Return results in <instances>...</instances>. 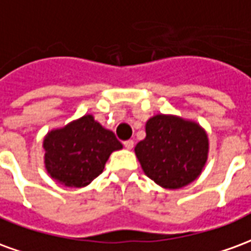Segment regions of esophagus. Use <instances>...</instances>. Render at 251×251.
Segmentation results:
<instances>
[{
	"mask_svg": "<svg viewBox=\"0 0 251 251\" xmlns=\"http://www.w3.org/2000/svg\"><path fill=\"white\" fill-rule=\"evenodd\" d=\"M124 147H125L127 151H130V149H133V147H134V142H133V140H127V141L124 142Z\"/></svg>",
	"mask_w": 251,
	"mask_h": 251,
	"instance_id": "obj_1",
	"label": "esophagus"
}]
</instances>
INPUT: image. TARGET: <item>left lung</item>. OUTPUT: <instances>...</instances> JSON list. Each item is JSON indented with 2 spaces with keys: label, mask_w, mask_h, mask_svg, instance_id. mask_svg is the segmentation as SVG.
Segmentation results:
<instances>
[{
  "label": "left lung",
  "mask_w": 251,
  "mask_h": 251,
  "mask_svg": "<svg viewBox=\"0 0 251 251\" xmlns=\"http://www.w3.org/2000/svg\"><path fill=\"white\" fill-rule=\"evenodd\" d=\"M147 137L134 148L144 174L167 189H179L196 180L204 168L210 142L195 121L157 114L147 121Z\"/></svg>",
  "instance_id": "left-lung-1"
}]
</instances>
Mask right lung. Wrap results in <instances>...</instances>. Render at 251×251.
<instances>
[{"label":"right lung","instance_id":"1","mask_svg":"<svg viewBox=\"0 0 251 251\" xmlns=\"http://www.w3.org/2000/svg\"><path fill=\"white\" fill-rule=\"evenodd\" d=\"M44 164L57 183L82 188L103 172L114 151L122 149L117 137L86 114L59 129L47 133L43 141Z\"/></svg>","mask_w":251,"mask_h":251}]
</instances>
